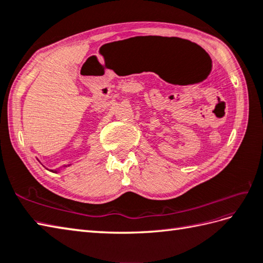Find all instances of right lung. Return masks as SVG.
<instances>
[{
	"label": "right lung",
	"mask_w": 263,
	"mask_h": 263,
	"mask_svg": "<svg viewBox=\"0 0 263 263\" xmlns=\"http://www.w3.org/2000/svg\"><path fill=\"white\" fill-rule=\"evenodd\" d=\"M38 161H39V160H38ZM71 165H72V164L64 165V166L62 167V170H63V168H64V170H65V168H68V167H69V166H71ZM47 170H48V168H47ZM48 171H49V172H52V173H60V172H61V170H48Z\"/></svg>",
	"instance_id": "obj_1"
}]
</instances>
